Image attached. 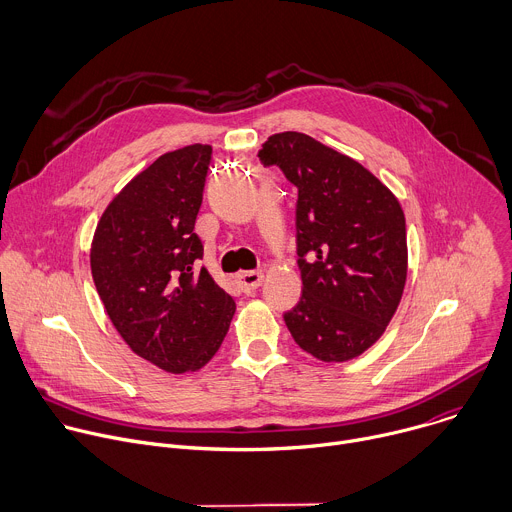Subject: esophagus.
Returning a JSON list of instances; mask_svg holds the SVG:
<instances>
[{
	"instance_id": "34e87169",
	"label": "esophagus",
	"mask_w": 512,
	"mask_h": 512,
	"mask_svg": "<svg viewBox=\"0 0 512 512\" xmlns=\"http://www.w3.org/2000/svg\"><path fill=\"white\" fill-rule=\"evenodd\" d=\"M237 279L245 294H251V291H255L263 283V271H241Z\"/></svg>"
}]
</instances>
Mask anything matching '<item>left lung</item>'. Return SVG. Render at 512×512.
<instances>
[{
  "label": "left lung",
  "instance_id": "1",
  "mask_svg": "<svg viewBox=\"0 0 512 512\" xmlns=\"http://www.w3.org/2000/svg\"><path fill=\"white\" fill-rule=\"evenodd\" d=\"M259 158L298 186L304 287L298 306L283 314L287 330L322 362L356 358L383 336L403 296V208L373 172L306 133H273Z\"/></svg>",
  "mask_w": 512,
  "mask_h": 512
}]
</instances>
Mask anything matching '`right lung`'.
<instances>
[{"mask_svg": "<svg viewBox=\"0 0 512 512\" xmlns=\"http://www.w3.org/2000/svg\"><path fill=\"white\" fill-rule=\"evenodd\" d=\"M210 145L160 156L109 202L91 243V273L105 312L143 360L182 375L221 348L235 300L218 287L194 233Z\"/></svg>", "mask_w": 512, "mask_h": 512, "instance_id": "1", "label": "right lung"}]
</instances>
